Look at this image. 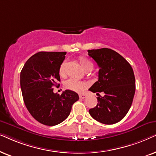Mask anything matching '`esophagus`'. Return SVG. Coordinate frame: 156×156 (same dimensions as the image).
Returning a JSON list of instances; mask_svg holds the SVG:
<instances>
[{"label":"esophagus","mask_w":156,"mask_h":156,"mask_svg":"<svg viewBox=\"0 0 156 156\" xmlns=\"http://www.w3.org/2000/svg\"><path fill=\"white\" fill-rule=\"evenodd\" d=\"M86 97V95H85V94H79V98H80L83 99Z\"/></svg>","instance_id":"esophagus-1"}]
</instances>
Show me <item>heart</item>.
<instances>
[{"mask_svg": "<svg viewBox=\"0 0 156 156\" xmlns=\"http://www.w3.org/2000/svg\"><path fill=\"white\" fill-rule=\"evenodd\" d=\"M78 62H79L80 65L83 68L85 71L86 70H91L93 68V63L91 62L90 60L86 58L83 56H80L78 58ZM65 66H66V61H63L59 67V74L61 76H63L65 75ZM64 86L68 90L75 91V92L80 93L84 90V88L87 86L86 82L81 81V80H78L75 78H70L66 80L64 83Z\"/></svg>", "mask_w": 156, "mask_h": 156, "instance_id": "1", "label": "heart"}]
</instances>
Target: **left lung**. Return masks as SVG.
<instances>
[{
  "mask_svg": "<svg viewBox=\"0 0 156 156\" xmlns=\"http://www.w3.org/2000/svg\"><path fill=\"white\" fill-rule=\"evenodd\" d=\"M88 52L100 68L98 80L89 90L105 93L103 96L97 98L98 103L89 110V113L101 123H118L125 117L132 105L136 91L133 70L130 63L113 50L103 48Z\"/></svg>",
  "mask_w": 156,
  "mask_h": 156,
  "instance_id": "left-lung-1",
  "label": "left lung"
}]
</instances>
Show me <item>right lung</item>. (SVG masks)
<instances>
[{"mask_svg": "<svg viewBox=\"0 0 156 156\" xmlns=\"http://www.w3.org/2000/svg\"><path fill=\"white\" fill-rule=\"evenodd\" d=\"M66 52H38L32 55L20 72V88L25 105L30 115L45 126L58 125L69 115L79 97L66 90L53 93V86L61 81L59 67Z\"/></svg>", "mask_w": 156, "mask_h": 156, "instance_id": "obj_1", "label": "right lung"}]
</instances>
